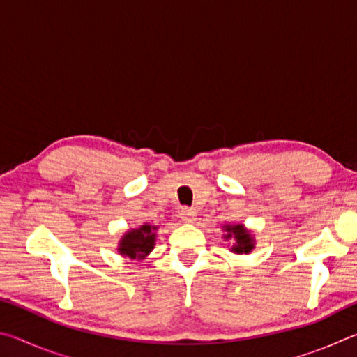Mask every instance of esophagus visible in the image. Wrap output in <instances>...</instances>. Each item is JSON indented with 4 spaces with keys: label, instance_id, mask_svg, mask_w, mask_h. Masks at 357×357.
I'll use <instances>...</instances> for the list:
<instances>
[{
    "label": "esophagus",
    "instance_id": "1",
    "mask_svg": "<svg viewBox=\"0 0 357 357\" xmlns=\"http://www.w3.org/2000/svg\"><path fill=\"white\" fill-rule=\"evenodd\" d=\"M181 219H183V222L185 223H193L197 220V213L190 208H184L181 211Z\"/></svg>",
    "mask_w": 357,
    "mask_h": 357
}]
</instances>
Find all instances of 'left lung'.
Listing matches in <instances>:
<instances>
[{"mask_svg":"<svg viewBox=\"0 0 357 357\" xmlns=\"http://www.w3.org/2000/svg\"><path fill=\"white\" fill-rule=\"evenodd\" d=\"M223 231H225V239H231V252L234 253H250L255 247V239L250 234L249 229H245L243 223H238V225H225L223 227Z\"/></svg>","mask_w":357,"mask_h":357,"instance_id":"left-lung-1","label":"left lung"}]
</instances>
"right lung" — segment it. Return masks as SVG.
Segmentation results:
<instances>
[{"mask_svg": "<svg viewBox=\"0 0 357 357\" xmlns=\"http://www.w3.org/2000/svg\"><path fill=\"white\" fill-rule=\"evenodd\" d=\"M157 227L144 223L140 228L129 229L119 241L118 252L130 259H143L154 249Z\"/></svg>", "mask_w": 357, "mask_h": 357, "instance_id": "right-lung-1", "label": "right lung"}]
</instances>
